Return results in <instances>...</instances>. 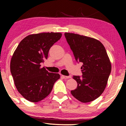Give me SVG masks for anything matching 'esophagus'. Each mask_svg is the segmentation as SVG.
I'll return each instance as SVG.
<instances>
[{
  "instance_id": "1",
  "label": "esophagus",
  "mask_w": 126,
  "mask_h": 126,
  "mask_svg": "<svg viewBox=\"0 0 126 126\" xmlns=\"http://www.w3.org/2000/svg\"><path fill=\"white\" fill-rule=\"evenodd\" d=\"M62 77H63V78L65 79H68L71 78V76H66L62 75Z\"/></svg>"
}]
</instances>
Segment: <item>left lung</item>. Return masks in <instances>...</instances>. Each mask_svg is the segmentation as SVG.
Listing matches in <instances>:
<instances>
[{
  "instance_id": "left-lung-1",
  "label": "left lung",
  "mask_w": 126,
  "mask_h": 126,
  "mask_svg": "<svg viewBox=\"0 0 126 126\" xmlns=\"http://www.w3.org/2000/svg\"><path fill=\"white\" fill-rule=\"evenodd\" d=\"M64 34L76 60L82 63V77H73L77 87L71 94L81 102H91L106 88L111 71V61L104 45L97 39L70 32Z\"/></svg>"
}]
</instances>
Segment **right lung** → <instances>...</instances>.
<instances>
[{
	"mask_svg": "<svg viewBox=\"0 0 126 126\" xmlns=\"http://www.w3.org/2000/svg\"><path fill=\"white\" fill-rule=\"evenodd\" d=\"M61 32H41L29 35L20 41L13 53L10 70L15 87L27 100L36 103L49 95L58 73H50L41 63L47 58L54 43L61 38Z\"/></svg>",
	"mask_w": 126,
	"mask_h": 126,
	"instance_id": "right-lung-1",
	"label": "right lung"
}]
</instances>
